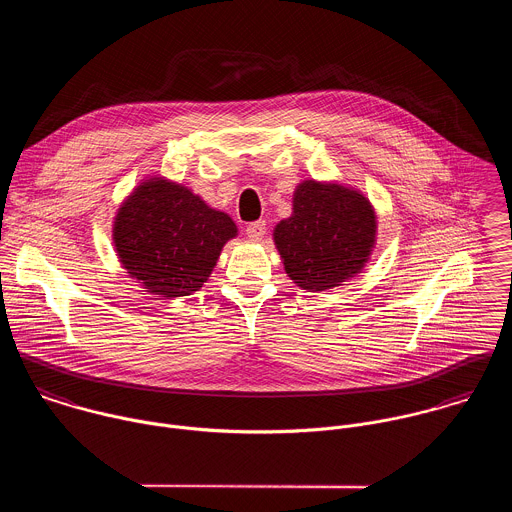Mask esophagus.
I'll use <instances>...</instances> for the list:
<instances>
[{
	"mask_svg": "<svg viewBox=\"0 0 512 512\" xmlns=\"http://www.w3.org/2000/svg\"><path fill=\"white\" fill-rule=\"evenodd\" d=\"M264 234H266V222H264V220H256V222H250V224L246 226V236H248L250 240H254V242L262 240Z\"/></svg>",
	"mask_w": 512,
	"mask_h": 512,
	"instance_id": "esophagus-1",
	"label": "esophagus"
}]
</instances>
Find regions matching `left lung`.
<instances>
[{
  "label": "left lung",
  "instance_id": "8db88e82",
  "mask_svg": "<svg viewBox=\"0 0 512 512\" xmlns=\"http://www.w3.org/2000/svg\"><path fill=\"white\" fill-rule=\"evenodd\" d=\"M376 219L357 191L305 181L293 195V215L276 226L284 268L303 290L339 286L365 266Z\"/></svg>",
  "mask_w": 512,
  "mask_h": 512
}]
</instances>
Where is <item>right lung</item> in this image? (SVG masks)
Returning a JSON list of instances; mask_svg holds the SVG:
<instances>
[{"label": "right lung", "instance_id": "1", "mask_svg": "<svg viewBox=\"0 0 512 512\" xmlns=\"http://www.w3.org/2000/svg\"><path fill=\"white\" fill-rule=\"evenodd\" d=\"M234 234L228 215L159 177L134 191L114 224L122 266L159 297H181L203 288L224 242Z\"/></svg>", "mask_w": 512, "mask_h": 512}]
</instances>
